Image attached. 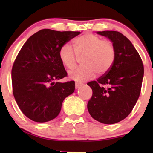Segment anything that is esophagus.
<instances>
[{"label":"esophagus","mask_w":153,"mask_h":153,"mask_svg":"<svg viewBox=\"0 0 153 153\" xmlns=\"http://www.w3.org/2000/svg\"><path fill=\"white\" fill-rule=\"evenodd\" d=\"M82 85V83H81V82H75V88L76 89H78L79 87H80L81 86V85Z\"/></svg>","instance_id":"34e87169"}]
</instances>
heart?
<instances>
[{"label": "heart", "mask_w": 153, "mask_h": 153, "mask_svg": "<svg viewBox=\"0 0 153 153\" xmlns=\"http://www.w3.org/2000/svg\"><path fill=\"white\" fill-rule=\"evenodd\" d=\"M114 45L109 40H103L99 36L87 33L74 42V50L69 44H65L59 50V58L68 69L76 65L78 57L83 65L69 72V77L76 81L90 80L103 75L111 69L116 58Z\"/></svg>", "instance_id": "obj_1"}]
</instances>
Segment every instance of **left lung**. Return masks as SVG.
I'll list each match as a JSON object with an SVG mask.
<instances>
[{"label": "left lung", "mask_w": 153, "mask_h": 153, "mask_svg": "<svg viewBox=\"0 0 153 153\" xmlns=\"http://www.w3.org/2000/svg\"><path fill=\"white\" fill-rule=\"evenodd\" d=\"M114 45L116 58L111 69L98 80L88 82L93 95L88 110L95 120L106 124L127 117L141 91L144 66L140 54L128 39L116 31H98Z\"/></svg>", "instance_id": "obj_1"}]
</instances>
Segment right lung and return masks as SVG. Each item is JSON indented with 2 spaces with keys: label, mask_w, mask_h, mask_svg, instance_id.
<instances>
[{
  "label": "right lung",
  "mask_w": 153,
  "mask_h": 153,
  "mask_svg": "<svg viewBox=\"0 0 153 153\" xmlns=\"http://www.w3.org/2000/svg\"><path fill=\"white\" fill-rule=\"evenodd\" d=\"M80 34L45 29L27 39L11 71L13 94L24 115L36 122L52 120L60 112L67 96L75 91V82H55L67 76L59 50Z\"/></svg>",
  "instance_id": "right-lung-1"
}]
</instances>
